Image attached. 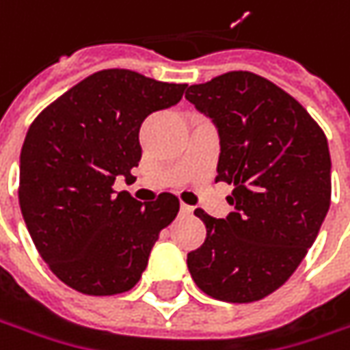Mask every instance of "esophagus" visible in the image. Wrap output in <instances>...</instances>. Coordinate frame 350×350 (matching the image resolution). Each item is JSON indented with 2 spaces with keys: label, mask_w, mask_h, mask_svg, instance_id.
I'll return each mask as SVG.
<instances>
[{
  "label": "esophagus",
  "mask_w": 350,
  "mask_h": 350,
  "mask_svg": "<svg viewBox=\"0 0 350 350\" xmlns=\"http://www.w3.org/2000/svg\"><path fill=\"white\" fill-rule=\"evenodd\" d=\"M181 214L183 216H191V214H193V206H189V204H181Z\"/></svg>",
  "instance_id": "34e87169"
}]
</instances>
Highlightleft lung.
Masks as SVG:
<instances>
[{"label":"left lung","mask_w":350,"mask_h":350,"mask_svg":"<svg viewBox=\"0 0 350 350\" xmlns=\"http://www.w3.org/2000/svg\"><path fill=\"white\" fill-rule=\"evenodd\" d=\"M185 97L218 128L216 181L234 185L226 218L195 210L206 239L187 255L189 273L216 300L257 302L288 280L325 220L327 138L292 95L251 72L191 85Z\"/></svg>","instance_id":"1"}]
</instances>
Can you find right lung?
Returning a JSON list of instances; mask_svg holds the SVG:
<instances>
[{"mask_svg": "<svg viewBox=\"0 0 350 350\" xmlns=\"http://www.w3.org/2000/svg\"><path fill=\"white\" fill-rule=\"evenodd\" d=\"M187 83L101 70L36 116L21 148L19 204L33 243L64 284L89 296L136 286L179 198L138 202L113 189L132 179L146 116L181 101Z\"/></svg>", "mask_w": 350, "mask_h": 350, "instance_id": "1", "label": "right lung"}]
</instances>
